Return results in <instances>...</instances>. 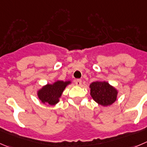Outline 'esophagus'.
Instances as JSON below:
<instances>
[{"label": "esophagus", "mask_w": 147, "mask_h": 147, "mask_svg": "<svg viewBox=\"0 0 147 147\" xmlns=\"http://www.w3.org/2000/svg\"><path fill=\"white\" fill-rule=\"evenodd\" d=\"M75 83H76V84L77 85V86H81V85H82V80H81V79H76V80L75 81Z\"/></svg>", "instance_id": "34e87169"}]
</instances>
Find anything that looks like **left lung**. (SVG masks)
I'll list each match as a JSON object with an SVG mask.
<instances>
[{
    "mask_svg": "<svg viewBox=\"0 0 147 147\" xmlns=\"http://www.w3.org/2000/svg\"><path fill=\"white\" fill-rule=\"evenodd\" d=\"M89 88L92 98L100 105L110 106L117 100L118 90L106 81L92 82Z\"/></svg>",
    "mask_w": 147,
    "mask_h": 147,
    "instance_id": "left-lung-1",
    "label": "left lung"
}]
</instances>
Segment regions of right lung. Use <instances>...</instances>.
I'll return each instance as SVG.
<instances>
[{
	"mask_svg": "<svg viewBox=\"0 0 147 147\" xmlns=\"http://www.w3.org/2000/svg\"><path fill=\"white\" fill-rule=\"evenodd\" d=\"M70 80L61 81L55 79L53 83L44 85L37 91V95L42 103L53 106L59 102L62 94L66 86L71 84Z\"/></svg>",
	"mask_w": 147,
	"mask_h": 147,
	"instance_id": "add662e5",
	"label": "right lung"
}]
</instances>
